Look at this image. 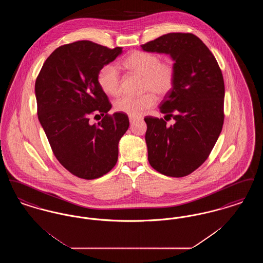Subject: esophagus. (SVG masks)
Returning <instances> with one entry per match:
<instances>
[{
    "instance_id": "obj_1",
    "label": "esophagus",
    "mask_w": 263,
    "mask_h": 263,
    "mask_svg": "<svg viewBox=\"0 0 263 263\" xmlns=\"http://www.w3.org/2000/svg\"><path fill=\"white\" fill-rule=\"evenodd\" d=\"M138 119H139V118H137V117H132V116H130V117H129V121H130V123H131V124L135 123V122L137 121Z\"/></svg>"
}]
</instances>
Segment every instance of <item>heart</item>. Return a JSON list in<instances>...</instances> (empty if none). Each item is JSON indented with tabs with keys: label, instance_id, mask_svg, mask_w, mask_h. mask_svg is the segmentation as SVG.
I'll use <instances>...</instances> for the list:
<instances>
[{
	"label": "heart",
	"instance_id": "heart-1",
	"mask_svg": "<svg viewBox=\"0 0 263 263\" xmlns=\"http://www.w3.org/2000/svg\"><path fill=\"white\" fill-rule=\"evenodd\" d=\"M122 65L131 72L142 76L143 90L149 91L141 97L125 96L114 102V109L132 117H139L147 112L156 103V95H167L175 85V70L171 60L161 61L160 56L146 51H134L123 60ZM100 88L109 96L120 93V74L113 64L104 65L99 72Z\"/></svg>",
	"mask_w": 263,
	"mask_h": 263
}]
</instances>
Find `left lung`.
<instances>
[{
  "instance_id": "obj_1",
  "label": "left lung",
  "mask_w": 263,
  "mask_h": 263,
  "mask_svg": "<svg viewBox=\"0 0 263 263\" xmlns=\"http://www.w3.org/2000/svg\"><path fill=\"white\" fill-rule=\"evenodd\" d=\"M146 52L167 54L175 82L163 100V118L146 117L151 166L162 175L182 177L210 155L224 123L225 85L221 69L202 40L192 33H167L141 45Z\"/></svg>"
}]
</instances>
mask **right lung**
Segmentation results:
<instances>
[{
  "label": "right lung",
  "mask_w": 263,
  "mask_h": 263,
  "mask_svg": "<svg viewBox=\"0 0 263 263\" xmlns=\"http://www.w3.org/2000/svg\"><path fill=\"white\" fill-rule=\"evenodd\" d=\"M122 53L88 40L62 45L43 64L35 82L39 122L63 166L84 179H95L117 163L118 144L129 127L128 116L109 115L100 88V69ZM101 115L98 124L90 116Z\"/></svg>",
  "instance_id": "add662e5"
}]
</instances>
